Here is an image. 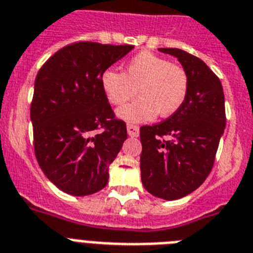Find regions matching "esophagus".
<instances>
[{"label":"esophagus","mask_w":253,"mask_h":253,"mask_svg":"<svg viewBox=\"0 0 253 253\" xmlns=\"http://www.w3.org/2000/svg\"><path fill=\"white\" fill-rule=\"evenodd\" d=\"M127 133L131 137H137L139 136V127L135 126V125H131V123H127Z\"/></svg>","instance_id":"obj_1"}]
</instances>
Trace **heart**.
I'll return each mask as SVG.
<instances>
[{"label":"heart","mask_w":253,"mask_h":253,"mask_svg":"<svg viewBox=\"0 0 253 253\" xmlns=\"http://www.w3.org/2000/svg\"><path fill=\"white\" fill-rule=\"evenodd\" d=\"M100 83L108 101L122 105L137 93L140 98L117 110L127 122H148L157 114L166 118L175 114L186 101L188 77L178 63L151 52H141L128 61L125 74L106 69Z\"/></svg>","instance_id":"1"}]
</instances>
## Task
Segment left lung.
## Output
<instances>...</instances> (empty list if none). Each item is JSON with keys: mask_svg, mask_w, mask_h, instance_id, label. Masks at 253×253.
Segmentation results:
<instances>
[{"mask_svg": "<svg viewBox=\"0 0 253 253\" xmlns=\"http://www.w3.org/2000/svg\"><path fill=\"white\" fill-rule=\"evenodd\" d=\"M186 70L188 91L182 108L164 122L140 128L141 182L156 198L176 200L204 183L223 135L225 94L221 82L200 58L160 48Z\"/></svg>", "mask_w": 253, "mask_h": 253, "instance_id": "1", "label": "left lung"}]
</instances>
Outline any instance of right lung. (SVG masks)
<instances>
[{
  "instance_id": "1",
  "label": "right lung",
  "mask_w": 253,
  "mask_h": 253,
  "mask_svg": "<svg viewBox=\"0 0 253 253\" xmlns=\"http://www.w3.org/2000/svg\"><path fill=\"white\" fill-rule=\"evenodd\" d=\"M132 49L75 42L54 53L38 73L31 105L35 155L46 178L66 194L87 196L108 184L109 165L127 130L114 118L100 78Z\"/></svg>"
}]
</instances>
